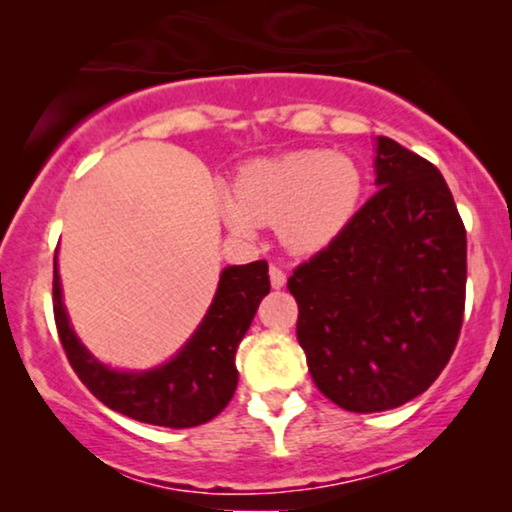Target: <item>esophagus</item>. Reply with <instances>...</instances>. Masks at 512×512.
Wrapping results in <instances>:
<instances>
[{
    "instance_id": "1",
    "label": "esophagus",
    "mask_w": 512,
    "mask_h": 512,
    "mask_svg": "<svg viewBox=\"0 0 512 512\" xmlns=\"http://www.w3.org/2000/svg\"><path fill=\"white\" fill-rule=\"evenodd\" d=\"M270 284H272V289H282V286L286 284L284 270L277 268V265H270Z\"/></svg>"
}]
</instances>
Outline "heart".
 I'll list each match as a JSON object with an SVG mask.
<instances>
[{"label": "heart", "instance_id": "obj_1", "mask_svg": "<svg viewBox=\"0 0 512 512\" xmlns=\"http://www.w3.org/2000/svg\"><path fill=\"white\" fill-rule=\"evenodd\" d=\"M361 191V170L347 153L300 149L242 167L233 191L219 200V212L237 237L275 226L286 251L310 256L342 235Z\"/></svg>", "mask_w": 512, "mask_h": 512}]
</instances>
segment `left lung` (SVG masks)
Returning a JSON list of instances; mask_svg holds the SVG:
<instances>
[{
	"label": "left lung",
	"instance_id": "obj_1",
	"mask_svg": "<svg viewBox=\"0 0 512 512\" xmlns=\"http://www.w3.org/2000/svg\"><path fill=\"white\" fill-rule=\"evenodd\" d=\"M375 186L338 240L286 284L312 380L349 412L391 410L424 394L464 321L466 228L443 174L377 137Z\"/></svg>",
	"mask_w": 512,
	"mask_h": 512
}]
</instances>
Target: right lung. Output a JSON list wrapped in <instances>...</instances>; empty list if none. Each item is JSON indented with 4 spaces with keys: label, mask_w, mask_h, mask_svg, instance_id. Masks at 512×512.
<instances>
[{
    "label": "right lung",
    "mask_w": 512,
    "mask_h": 512,
    "mask_svg": "<svg viewBox=\"0 0 512 512\" xmlns=\"http://www.w3.org/2000/svg\"><path fill=\"white\" fill-rule=\"evenodd\" d=\"M268 293V263L228 265L205 319L170 361L149 370H116L76 338L62 303L58 258L53 263L55 326L74 373L107 408L167 429L200 426L226 408L237 387V345Z\"/></svg>",
    "instance_id": "obj_1"
}]
</instances>
